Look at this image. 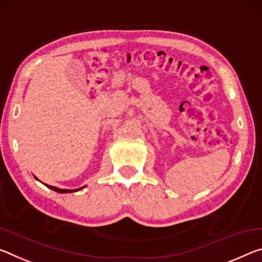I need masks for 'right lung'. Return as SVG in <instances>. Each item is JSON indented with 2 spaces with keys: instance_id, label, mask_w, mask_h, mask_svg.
<instances>
[{
  "instance_id": "right-lung-1",
  "label": "right lung",
  "mask_w": 262,
  "mask_h": 262,
  "mask_svg": "<svg viewBox=\"0 0 262 262\" xmlns=\"http://www.w3.org/2000/svg\"><path fill=\"white\" fill-rule=\"evenodd\" d=\"M46 187H47V188H50V189L54 190V191H57V192H61V194H63V192H74V191L81 190V189H82V188H84L85 186H84V187H82V188H79V189H60V188L53 187V186H49V184H46Z\"/></svg>"
}]
</instances>
